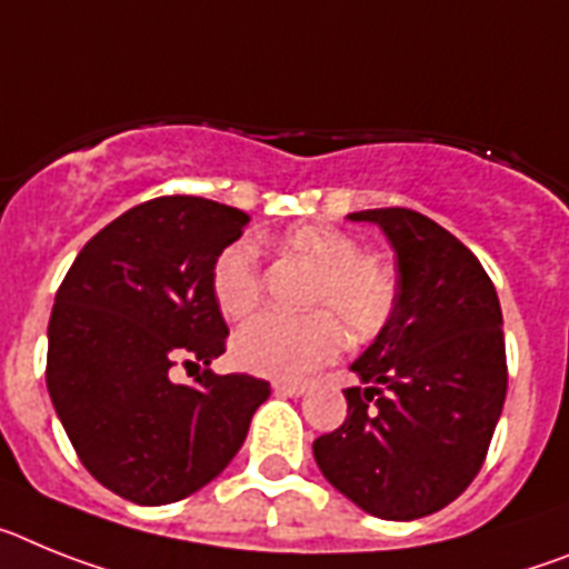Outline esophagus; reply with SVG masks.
<instances>
[{
	"mask_svg": "<svg viewBox=\"0 0 569 569\" xmlns=\"http://www.w3.org/2000/svg\"><path fill=\"white\" fill-rule=\"evenodd\" d=\"M271 389H274V395H286V398H300V395L309 389V383H306V380H274V383H271Z\"/></svg>",
	"mask_w": 569,
	"mask_h": 569,
	"instance_id": "esophagus-1",
	"label": "esophagus"
}]
</instances>
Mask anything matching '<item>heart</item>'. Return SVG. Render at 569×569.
<instances>
[{
	"mask_svg": "<svg viewBox=\"0 0 569 569\" xmlns=\"http://www.w3.org/2000/svg\"><path fill=\"white\" fill-rule=\"evenodd\" d=\"M286 254L315 269L303 303L312 312H263L231 340L237 367L266 378H300L338 355L346 335L367 340L389 323L398 300L395 274L375 257L360 254V243L332 226H295L278 240ZM211 291L223 318L240 320L260 300V266L249 243L220 251L211 271Z\"/></svg>",
	"mask_w": 569,
	"mask_h": 569,
	"instance_id": "heart-1",
	"label": "heart"
}]
</instances>
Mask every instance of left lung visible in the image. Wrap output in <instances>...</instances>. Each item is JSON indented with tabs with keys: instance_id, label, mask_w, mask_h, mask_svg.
<instances>
[{
	"instance_id": "1",
	"label": "left lung",
	"mask_w": 569,
	"mask_h": 569,
	"mask_svg": "<svg viewBox=\"0 0 569 569\" xmlns=\"http://www.w3.org/2000/svg\"><path fill=\"white\" fill-rule=\"evenodd\" d=\"M395 251L398 300L355 360L349 415L312 443L335 490L387 521L456 501L478 476L507 398L501 303L478 257L412 209L352 211Z\"/></svg>"
}]
</instances>
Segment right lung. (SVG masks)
<instances>
[{"mask_svg":"<svg viewBox=\"0 0 569 569\" xmlns=\"http://www.w3.org/2000/svg\"><path fill=\"white\" fill-rule=\"evenodd\" d=\"M249 214L202 197L128 209L79 251L48 323V395L79 461L142 507L180 501L214 481L243 447L269 383L217 375L226 320L217 257ZM203 367L174 385L176 360Z\"/></svg>","mask_w":569,"mask_h":569,"instance_id":"obj_1","label":"right lung"}]
</instances>
